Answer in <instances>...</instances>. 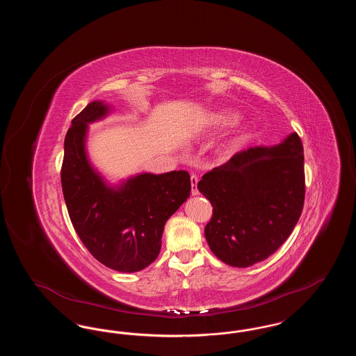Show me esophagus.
Listing matches in <instances>:
<instances>
[{
  "mask_svg": "<svg viewBox=\"0 0 356 356\" xmlns=\"http://www.w3.org/2000/svg\"><path fill=\"white\" fill-rule=\"evenodd\" d=\"M197 183H199V177L196 176V175H191V193L193 195V196H196V195H199V189H197Z\"/></svg>",
  "mask_w": 356,
  "mask_h": 356,
  "instance_id": "34e87169",
  "label": "esophagus"
}]
</instances>
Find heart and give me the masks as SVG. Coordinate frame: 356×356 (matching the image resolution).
I'll list each match as a JSON object with an SVG mask.
<instances>
[{"instance_id": "1", "label": "heart", "mask_w": 356, "mask_h": 356, "mask_svg": "<svg viewBox=\"0 0 356 356\" xmlns=\"http://www.w3.org/2000/svg\"><path fill=\"white\" fill-rule=\"evenodd\" d=\"M232 116L234 115L229 111H221V112H218L211 116V122L212 124H222V122H227L228 120H231Z\"/></svg>"}]
</instances>
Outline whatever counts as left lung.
I'll return each instance as SVG.
<instances>
[{"mask_svg": "<svg viewBox=\"0 0 356 356\" xmlns=\"http://www.w3.org/2000/svg\"><path fill=\"white\" fill-rule=\"evenodd\" d=\"M213 213L204 234L232 267L271 256L291 235L305 205V154L296 132L275 147H254L207 172L197 184Z\"/></svg>", "mask_w": 356, "mask_h": 356, "instance_id": "left-lung-1", "label": "left lung"}]
</instances>
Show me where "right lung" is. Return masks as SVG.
<instances>
[{
	"instance_id": "1",
	"label": "right lung",
	"mask_w": 356,
	"mask_h": 356,
	"mask_svg": "<svg viewBox=\"0 0 356 356\" xmlns=\"http://www.w3.org/2000/svg\"><path fill=\"white\" fill-rule=\"evenodd\" d=\"M109 112L88 104L72 120L64 141L61 186L69 218L86 250L115 271L144 270L161 248L164 225L191 193L186 170L141 173L119 189L106 186L85 152L86 124Z\"/></svg>"
}]
</instances>
